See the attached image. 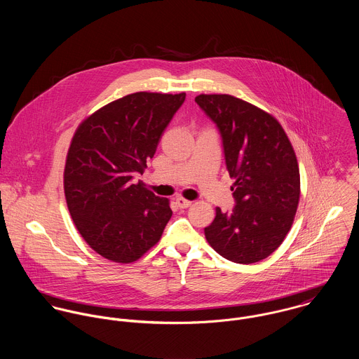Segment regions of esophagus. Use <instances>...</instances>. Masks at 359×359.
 Returning <instances> with one entry per match:
<instances>
[{
	"label": "esophagus",
	"mask_w": 359,
	"mask_h": 359,
	"mask_svg": "<svg viewBox=\"0 0 359 359\" xmlns=\"http://www.w3.org/2000/svg\"><path fill=\"white\" fill-rule=\"evenodd\" d=\"M175 203H177V205H178L180 208H187V207L192 205L191 201H187V199H184V198H177V199H175Z\"/></svg>",
	"instance_id": "obj_1"
}]
</instances>
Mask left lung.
I'll list each match as a JSON object with an SVG mask.
<instances>
[{
  "label": "left lung",
  "instance_id": "left-lung-1",
  "mask_svg": "<svg viewBox=\"0 0 359 359\" xmlns=\"http://www.w3.org/2000/svg\"><path fill=\"white\" fill-rule=\"evenodd\" d=\"M217 124L224 145L232 212L215 208L205 228L208 245L236 264H253L272 255L292 228L300 201V170L280 123L265 110L226 94L195 98Z\"/></svg>",
  "mask_w": 359,
  "mask_h": 359
}]
</instances>
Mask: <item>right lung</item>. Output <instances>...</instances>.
Wrapping results in <instances>:
<instances>
[{
	"instance_id": "obj_1",
	"label": "right lung",
	"mask_w": 359,
	"mask_h": 359,
	"mask_svg": "<svg viewBox=\"0 0 359 359\" xmlns=\"http://www.w3.org/2000/svg\"><path fill=\"white\" fill-rule=\"evenodd\" d=\"M185 95H126L86 117L72 138L63 172L67 208L90 248L113 262L144 256L172 215L170 201L134 177L144 174Z\"/></svg>"
}]
</instances>
